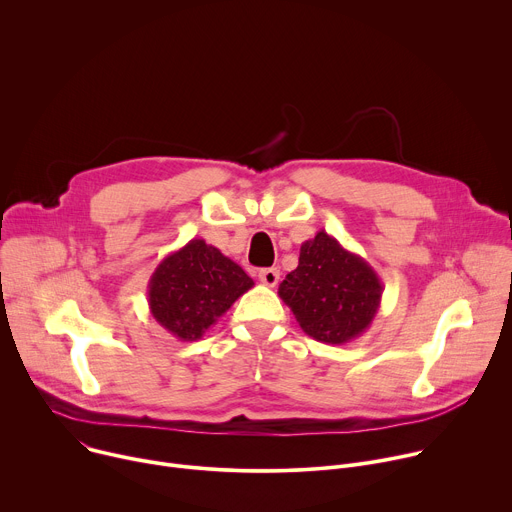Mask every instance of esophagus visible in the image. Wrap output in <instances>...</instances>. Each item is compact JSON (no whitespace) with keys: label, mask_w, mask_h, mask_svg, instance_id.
I'll list each match as a JSON object with an SVG mask.
<instances>
[{"label":"esophagus","mask_w":512,"mask_h":512,"mask_svg":"<svg viewBox=\"0 0 512 512\" xmlns=\"http://www.w3.org/2000/svg\"><path fill=\"white\" fill-rule=\"evenodd\" d=\"M259 279H261V283H263V285H267V287H275V285H277V281H279V269H275V267L261 269V271H259Z\"/></svg>","instance_id":"34e87169"}]
</instances>
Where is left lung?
Returning a JSON list of instances; mask_svg holds the SVG:
<instances>
[{"mask_svg": "<svg viewBox=\"0 0 512 512\" xmlns=\"http://www.w3.org/2000/svg\"><path fill=\"white\" fill-rule=\"evenodd\" d=\"M277 294L308 336L346 344L371 328L381 308L383 281L360 255L318 231L302 243L300 263L279 283Z\"/></svg>", "mask_w": 512, "mask_h": 512, "instance_id": "left-lung-1", "label": "left lung"}]
</instances>
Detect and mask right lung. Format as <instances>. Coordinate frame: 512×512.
Listing matches in <instances>:
<instances>
[{"label":"right lung","instance_id":"right-lung-1","mask_svg":"<svg viewBox=\"0 0 512 512\" xmlns=\"http://www.w3.org/2000/svg\"><path fill=\"white\" fill-rule=\"evenodd\" d=\"M253 285L241 265L204 239H192L160 261L148 283V304L164 330L192 342Z\"/></svg>","mask_w":512,"mask_h":512}]
</instances>
